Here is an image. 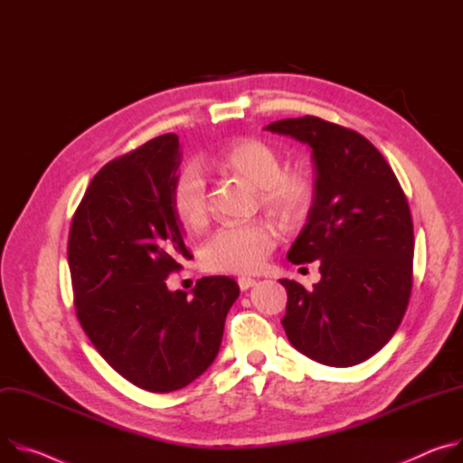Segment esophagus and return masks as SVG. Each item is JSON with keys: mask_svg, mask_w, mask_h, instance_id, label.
Here are the masks:
<instances>
[{"mask_svg": "<svg viewBox=\"0 0 463 463\" xmlns=\"http://www.w3.org/2000/svg\"><path fill=\"white\" fill-rule=\"evenodd\" d=\"M237 283H239V288H241V290H248V288H251V287L255 285V279L242 276V278L237 279Z\"/></svg>", "mask_w": 463, "mask_h": 463, "instance_id": "1", "label": "esophagus"}]
</instances>
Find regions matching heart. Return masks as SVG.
<instances>
[{
  "label": "heart",
  "mask_w": 463,
  "mask_h": 463,
  "mask_svg": "<svg viewBox=\"0 0 463 463\" xmlns=\"http://www.w3.org/2000/svg\"><path fill=\"white\" fill-rule=\"evenodd\" d=\"M217 167L261 189L263 202L287 215L301 213L311 203L315 193L311 176L301 171L283 173L278 152L261 139L230 143L219 156ZM171 202L184 226L196 230L208 221V191L196 165H189L180 173ZM278 239L279 233L270 222L224 226L202 248V263L213 272H253L267 261Z\"/></svg>",
  "instance_id": "obj_1"
}]
</instances>
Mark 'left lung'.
Masks as SVG:
<instances>
[{
    "instance_id": "1",
    "label": "left lung",
    "mask_w": 463,
    "mask_h": 463,
    "mask_svg": "<svg viewBox=\"0 0 463 463\" xmlns=\"http://www.w3.org/2000/svg\"><path fill=\"white\" fill-rule=\"evenodd\" d=\"M311 148L315 196L290 246L294 265L320 261L322 279L287 288L281 324L313 361L347 368L373 356L397 331L412 290L414 226L383 154L361 134L315 116L265 127Z\"/></svg>"
}]
</instances>
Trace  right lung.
Returning a JSON list of instances; mask_svg holds the SVG:
<instances>
[{"mask_svg": "<svg viewBox=\"0 0 463 463\" xmlns=\"http://www.w3.org/2000/svg\"><path fill=\"white\" fill-rule=\"evenodd\" d=\"M182 150L164 134L107 164L75 212L68 261L77 318L100 356L132 384L167 393L208 370L239 298L226 276L196 281L191 296L165 279L189 260L171 193Z\"/></svg>", "mask_w": 463, "mask_h": 463, "instance_id": "add662e5", "label": "right lung"}]
</instances>
